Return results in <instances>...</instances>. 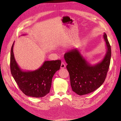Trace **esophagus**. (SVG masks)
<instances>
[{"instance_id": "1", "label": "esophagus", "mask_w": 121, "mask_h": 121, "mask_svg": "<svg viewBox=\"0 0 121 121\" xmlns=\"http://www.w3.org/2000/svg\"><path fill=\"white\" fill-rule=\"evenodd\" d=\"M65 67V65L64 62H62L61 64V68H64Z\"/></svg>"}]
</instances>
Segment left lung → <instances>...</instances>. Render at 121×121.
<instances>
[{"label": "left lung", "mask_w": 121, "mask_h": 121, "mask_svg": "<svg viewBox=\"0 0 121 121\" xmlns=\"http://www.w3.org/2000/svg\"><path fill=\"white\" fill-rule=\"evenodd\" d=\"M103 37L106 53L100 62L94 65L86 60L77 48L69 50L64 55L72 91L78 95H86L95 91L105 81L110 64L111 49L105 33Z\"/></svg>", "instance_id": "1"}]
</instances>
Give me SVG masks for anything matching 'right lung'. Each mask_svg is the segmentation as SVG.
Instances as JSON below:
<instances>
[{
    "label": "right lung",
    "instance_id": "obj_1",
    "mask_svg": "<svg viewBox=\"0 0 121 121\" xmlns=\"http://www.w3.org/2000/svg\"><path fill=\"white\" fill-rule=\"evenodd\" d=\"M12 44L10 53L11 73L20 89L26 95L41 98L49 93L52 80L55 73L59 70L60 60L45 61L42 65L34 71H23L16 62Z\"/></svg>",
    "mask_w": 121,
    "mask_h": 121
}]
</instances>
